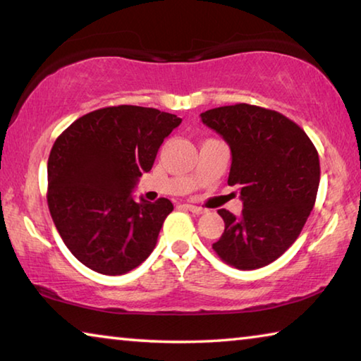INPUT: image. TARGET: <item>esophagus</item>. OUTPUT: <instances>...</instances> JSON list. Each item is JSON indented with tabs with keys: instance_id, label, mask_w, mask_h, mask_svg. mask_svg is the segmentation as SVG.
<instances>
[{
	"instance_id": "34e87169",
	"label": "esophagus",
	"mask_w": 361,
	"mask_h": 361,
	"mask_svg": "<svg viewBox=\"0 0 361 361\" xmlns=\"http://www.w3.org/2000/svg\"><path fill=\"white\" fill-rule=\"evenodd\" d=\"M183 207H185L186 210L195 213V215H202V213H205V209H202V207H197V205H192V204H185Z\"/></svg>"
}]
</instances>
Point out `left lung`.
<instances>
[{"instance_id":"obj_1","label":"left lung","mask_w":361,"mask_h":361,"mask_svg":"<svg viewBox=\"0 0 361 361\" xmlns=\"http://www.w3.org/2000/svg\"><path fill=\"white\" fill-rule=\"evenodd\" d=\"M228 142V185L240 186L242 215L218 210L224 232L213 250L226 264L259 269L288 250L314 209L320 161L314 143L282 113L237 103L200 114Z\"/></svg>"}]
</instances>
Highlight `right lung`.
I'll return each mask as SVG.
<instances>
[{
	"instance_id": "obj_1",
	"label": "right lung",
	"mask_w": 361,
	"mask_h": 361,
	"mask_svg": "<svg viewBox=\"0 0 361 361\" xmlns=\"http://www.w3.org/2000/svg\"><path fill=\"white\" fill-rule=\"evenodd\" d=\"M180 124L156 108L119 105L84 114L60 133L47 161V205L84 266L121 276L154 250L173 204L166 197L135 202L132 189Z\"/></svg>"
}]
</instances>
